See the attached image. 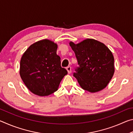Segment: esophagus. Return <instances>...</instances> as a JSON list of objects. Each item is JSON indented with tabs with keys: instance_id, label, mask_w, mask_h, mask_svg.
Listing matches in <instances>:
<instances>
[{
	"instance_id": "esophagus-1",
	"label": "esophagus",
	"mask_w": 133,
	"mask_h": 133,
	"mask_svg": "<svg viewBox=\"0 0 133 133\" xmlns=\"http://www.w3.org/2000/svg\"><path fill=\"white\" fill-rule=\"evenodd\" d=\"M66 69H67V71H68V73H71V67H70V66H68L66 68Z\"/></svg>"
}]
</instances>
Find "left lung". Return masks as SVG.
I'll use <instances>...</instances> for the list:
<instances>
[{
	"label": "left lung",
	"mask_w": 133,
	"mask_h": 133,
	"mask_svg": "<svg viewBox=\"0 0 133 133\" xmlns=\"http://www.w3.org/2000/svg\"><path fill=\"white\" fill-rule=\"evenodd\" d=\"M78 66L73 73L83 89L91 93L104 89L114 72V57L109 48L97 40L87 39L70 43Z\"/></svg>",
	"instance_id": "left-lung-1"
}]
</instances>
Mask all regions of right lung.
<instances>
[{
    "label": "right lung",
    "instance_id": "right-lung-1",
    "mask_svg": "<svg viewBox=\"0 0 133 133\" xmlns=\"http://www.w3.org/2000/svg\"><path fill=\"white\" fill-rule=\"evenodd\" d=\"M57 49V44L45 39L31 44L22 56L20 75L29 90L36 95L48 96L57 91L67 74L61 66Z\"/></svg>",
    "mask_w": 133,
    "mask_h": 133
}]
</instances>
